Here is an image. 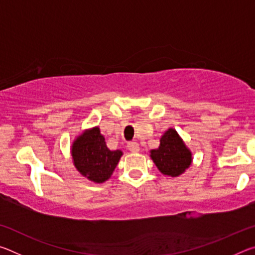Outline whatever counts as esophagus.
<instances>
[{
  "mask_svg": "<svg viewBox=\"0 0 255 255\" xmlns=\"http://www.w3.org/2000/svg\"><path fill=\"white\" fill-rule=\"evenodd\" d=\"M128 149L130 150L131 153H137L139 152V144L137 143V141H129L128 145H127Z\"/></svg>",
  "mask_w": 255,
  "mask_h": 255,
  "instance_id": "1",
  "label": "esophagus"
}]
</instances>
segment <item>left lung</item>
I'll return each mask as SVG.
<instances>
[{"mask_svg":"<svg viewBox=\"0 0 255 255\" xmlns=\"http://www.w3.org/2000/svg\"><path fill=\"white\" fill-rule=\"evenodd\" d=\"M149 156L162 174L172 178L183 174L193 159L191 150L173 128L165 130L158 147L149 150Z\"/></svg>","mask_w":255,"mask_h":255,"instance_id":"left-lung-1","label":"left lung"}]
</instances>
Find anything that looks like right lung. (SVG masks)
I'll use <instances>...</instances> for the list:
<instances>
[{
    "label": "right lung",
    "instance_id": "add662e5",
    "mask_svg": "<svg viewBox=\"0 0 255 255\" xmlns=\"http://www.w3.org/2000/svg\"><path fill=\"white\" fill-rule=\"evenodd\" d=\"M72 161L80 173L94 183H103L111 178L123 150L107 147L105 136L98 126L85 129L73 140Z\"/></svg>",
    "mask_w": 255,
    "mask_h": 255
}]
</instances>
